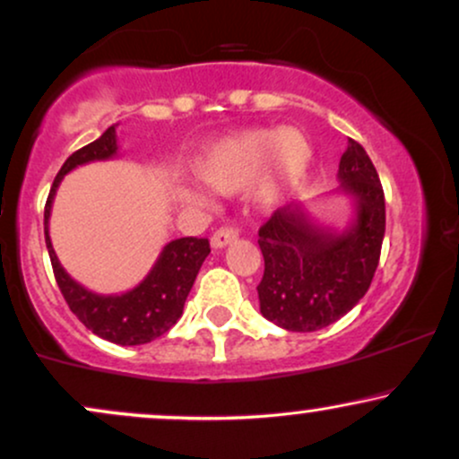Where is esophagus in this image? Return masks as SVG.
Listing matches in <instances>:
<instances>
[{
    "label": "esophagus",
    "mask_w": 459,
    "mask_h": 459,
    "mask_svg": "<svg viewBox=\"0 0 459 459\" xmlns=\"http://www.w3.org/2000/svg\"><path fill=\"white\" fill-rule=\"evenodd\" d=\"M239 237V230L233 229V226H222V229H218L212 237V246L218 250V247H224L229 244H233V241Z\"/></svg>",
    "instance_id": "obj_1"
}]
</instances>
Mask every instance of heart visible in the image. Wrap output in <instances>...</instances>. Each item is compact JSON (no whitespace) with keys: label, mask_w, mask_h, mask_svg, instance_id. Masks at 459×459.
<instances>
[{"label":"heart","mask_w":459,"mask_h":459,"mask_svg":"<svg viewBox=\"0 0 459 459\" xmlns=\"http://www.w3.org/2000/svg\"><path fill=\"white\" fill-rule=\"evenodd\" d=\"M312 149L297 130L252 128L209 145L195 160V173L203 186L218 195H235L263 170L261 198L273 201L284 187L299 181L310 167ZM181 198L203 207L209 198L184 187Z\"/></svg>","instance_id":"heart-1"}]
</instances>
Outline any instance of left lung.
<instances>
[{"instance_id":"8db88e82","label":"left lung","mask_w":459,"mask_h":459,"mask_svg":"<svg viewBox=\"0 0 459 459\" xmlns=\"http://www.w3.org/2000/svg\"><path fill=\"white\" fill-rule=\"evenodd\" d=\"M340 190L355 218L344 230L314 224L301 205L280 207L258 230L264 273L261 314L286 331H318L366 295L385 237V192L366 149L349 139L340 158Z\"/></svg>"}]
</instances>
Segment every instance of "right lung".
Masks as SVG:
<instances>
[{"mask_svg":"<svg viewBox=\"0 0 459 459\" xmlns=\"http://www.w3.org/2000/svg\"><path fill=\"white\" fill-rule=\"evenodd\" d=\"M115 156H117V134H115V126H110L100 139L81 147L65 160L55 177L47 205H44V241H47L59 290L76 318L102 340L119 346H136L164 335L181 318L187 292L195 284L198 269L212 247L207 239H198V237H181V239L170 241L160 252L156 264L145 275V280L121 295H98L72 280L59 263L51 237H48V218H51L55 192L62 184L64 175H68L72 169Z\"/></svg>","mask_w":459,"mask_h":459,"instance_id":"add662e5","label":"right lung"}]
</instances>
